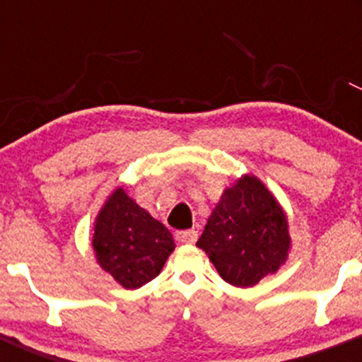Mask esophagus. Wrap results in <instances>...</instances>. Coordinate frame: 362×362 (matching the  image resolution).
Returning <instances> with one entry per match:
<instances>
[{
  "label": "esophagus",
  "instance_id": "1",
  "mask_svg": "<svg viewBox=\"0 0 362 362\" xmlns=\"http://www.w3.org/2000/svg\"><path fill=\"white\" fill-rule=\"evenodd\" d=\"M177 242L180 243H194L197 240V231L195 230H182L175 233Z\"/></svg>",
  "mask_w": 362,
  "mask_h": 362
}]
</instances>
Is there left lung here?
I'll return each mask as SVG.
<instances>
[{
  "label": "left lung",
  "mask_w": 362,
  "mask_h": 362,
  "mask_svg": "<svg viewBox=\"0 0 362 362\" xmlns=\"http://www.w3.org/2000/svg\"><path fill=\"white\" fill-rule=\"evenodd\" d=\"M197 247L209 255L224 281L248 288L276 272L286 260V214L260 180L245 175L224 190Z\"/></svg>",
  "instance_id": "obj_1"
}]
</instances>
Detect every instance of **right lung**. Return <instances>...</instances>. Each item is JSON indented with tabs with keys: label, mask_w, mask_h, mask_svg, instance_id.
<instances>
[{
	"label": "right lung",
	"mask_w": 362,
	"mask_h": 362,
	"mask_svg": "<svg viewBox=\"0 0 362 362\" xmlns=\"http://www.w3.org/2000/svg\"><path fill=\"white\" fill-rule=\"evenodd\" d=\"M175 248L170 230L117 189L95 224L93 250L98 264L126 289L155 279Z\"/></svg>",
	"instance_id": "1"
}]
</instances>
